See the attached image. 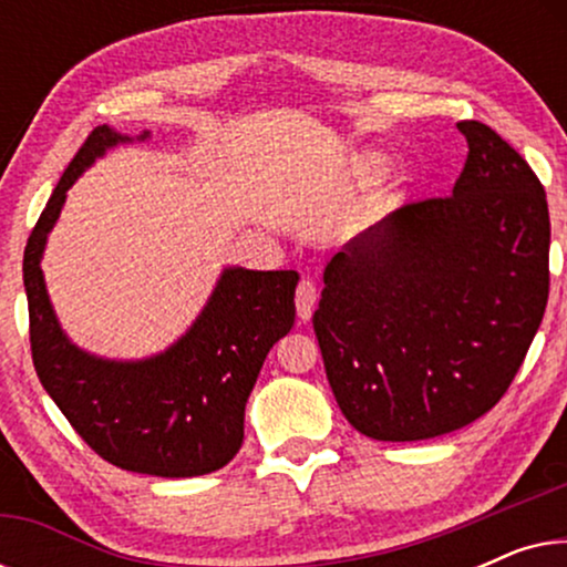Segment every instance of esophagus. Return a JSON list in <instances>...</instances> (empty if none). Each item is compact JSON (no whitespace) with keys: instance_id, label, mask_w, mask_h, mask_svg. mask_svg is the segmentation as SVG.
<instances>
[{"instance_id":"obj_1","label":"esophagus","mask_w":567,"mask_h":567,"mask_svg":"<svg viewBox=\"0 0 567 567\" xmlns=\"http://www.w3.org/2000/svg\"><path fill=\"white\" fill-rule=\"evenodd\" d=\"M317 305V286L312 281H299L297 286V315L301 322H307Z\"/></svg>"}]
</instances>
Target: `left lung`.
Returning <instances> with one entry per match:
<instances>
[{
  "instance_id": "8db88e82",
  "label": "left lung",
  "mask_w": 567,
  "mask_h": 567,
  "mask_svg": "<svg viewBox=\"0 0 567 567\" xmlns=\"http://www.w3.org/2000/svg\"><path fill=\"white\" fill-rule=\"evenodd\" d=\"M456 126L470 152L454 193L400 206L324 268L312 324L328 382L377 441L436 439L485 415L545 317V188L491 126Z\"/></svg>"
}]
</instances>
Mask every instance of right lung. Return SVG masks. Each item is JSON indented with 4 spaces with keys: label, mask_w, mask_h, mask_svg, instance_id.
<instances>
[{
    "label": "right lung",
    "mask_w": 567,
    "mask_h": 567,
    "mask_svg": "<svg viewBox=\"0 0 567 567\" xmlns=\"http://www.w3.org/2000/svg\"><path fill=\"white\" fill-rule=\"evenodd\" d=\"M118 142L128 136L107 126L84 138L28 237L22 281L33 367L72 429L105 462L154 477L208 475L243 446L245 402L268 351L291 330L299 274L224 270L196 324L154 359L118 363L82 353L53 315L41 252L66 190Z\"/></svg>",
    "instance_id": "right-lung-1"
}]
</instances>
